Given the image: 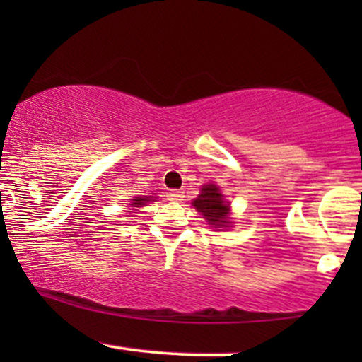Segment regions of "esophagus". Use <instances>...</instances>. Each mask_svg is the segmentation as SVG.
<instances>
[{
    "label": "esophagus",
    "mask_w": 362,
    "mask_h": 362,
    "mask_svg": "<svg viewBox=\"0 0 362 362\" xmlns=\"http://www.w3.org/2000/svg\"><path fill=\"white\" fill-rule=\"evenodd\" d=\"M167 197H168V201H182L184 192H182V190H170Z\"/></svg>",
    "instance_id": "34e87169"
}]
</instances>
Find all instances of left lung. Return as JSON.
Returning a JSON list of instances; mask_svg holds the SVG:
<instances>
[{
  "label": "left lung",
  "mask_w": 362,
  "mask_h": 362,
  "mask_svg": "<svg viewBox=\"0 0 362 362\" xmlns=\"http://www.w3.org/2000/svg\"><path fill=\"white\" fill-rule=\"evenodd\" d=\"M195 209L199 211L207 223L213 224L214 228H223L228 224V216H230V207L224 201V195L214 184H207L202 187L201 195L192 202Z\"/></svg>",
  "instance_id": "1"
}]
</instances>
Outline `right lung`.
Instances as JSON below:
<instances>
[{
    "instance_id": "obj_1",
    "label": "right lung",
    "mask_w": 362,
    "mask_h": 362,
    "mask_svg": "<svg viewBox=\"0 0 362 362\" xmlns=\"http://www.w3.org/2000/svg\"><path fill=\"white\" fill-rule=\"evenodd\" d=\"M149 199H151V197H136V199H132V204L131 206L132 207H139V206L146 204Z\"/></svg>"
}]
</instances>
